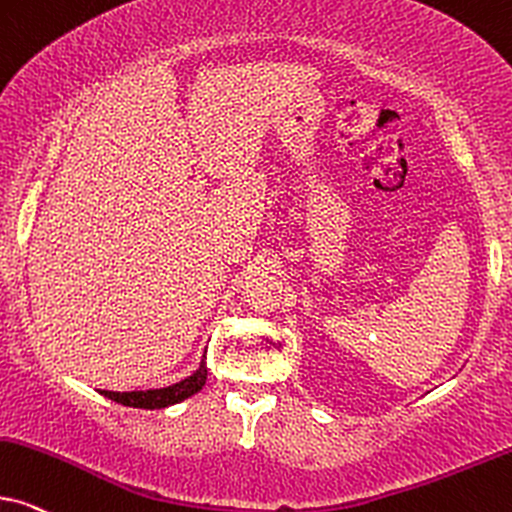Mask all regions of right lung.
Returning a JSON list of instances; mask_svg holds the SVG:
<instances>
[{
	"mask_svg": "<svg viewBox=\"0 0 512 512\" xmlns=\"http://www.w3.org/2000/svg\"><path fill=\"white\" fill-rule=\"evenodd\" d=\"M207 383V364H199V369L195 374L185 378L181 383H174L169 388H159V390H136V393H112V390H101V395L108 397L112 402L124 404V407H134V409H164L169 404H178L183 400H188L190 395L199 393Z\"/></svg>",
	"mask_w": 512,
	"mask_h": 512,
	"instance_id": "right-lung-1",
	"label": "right lung"
}]
</instances>
